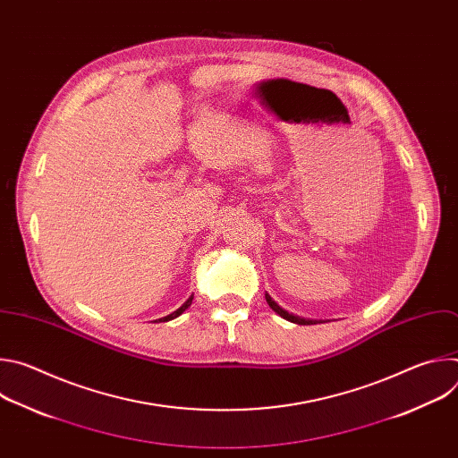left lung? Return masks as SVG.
I'll list each match as a JSON object with an SVG mask.
<instances>
[{"label":"left lung","instance_id":"obj_1","mask_svg":"<svg viewBox=\"0 0 458 458\" xmlns=\"http://www.w3.org/2000/svg\"><path fill=\"white\" fill-rule=\"evenodd\" d=\"M267 302L270 304V308L276 311V313H279L283 318H286V320H290V322H295V324H317L313 318H302V317H297V315H293V313H288L286 310H283L268 293H267Z\"/></svg>","mask_w":458,"mask_h":458}]
</instances>
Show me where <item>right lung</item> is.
Here are the masks:
<instances>
[{"instance_id": "obj_1", "label": "right lung", "mask_w": 458, "mask_h": 458, "mask_svg": "<svg viewBox=\"0 0 458 458\" xmlns=\"http://www.w3.org/2000/svg\"><path fill=\"white\" fill-rule=\"evenodd\" d=\"M191 299H193V295H190L188 299H186V302L181 306V308H177L174 313H170V315H166V317H163V318H159V322H168V320H172V318H175V317H179L190 304H191Z\"/></svg>"}]
</instances>
